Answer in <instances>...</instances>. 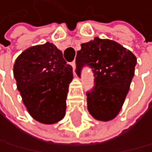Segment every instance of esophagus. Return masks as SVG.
Listing matches in <instances>:
<instances>
[{"label":"esophagus","instance_id":"1","mask_svg":"<svg viewBox=\"0 0 152 152\" xmlns=\"http://www.w3.org/2000/svg\"><path fill=\"white\" fill-rule=\"evenodd\" d=\"M70 64H71V66H72V68H73V70H75V67H76V64H75V61L71 62V63H70Z\"/></svg>","mask_w":152,"mask_h":152}]
</instances>
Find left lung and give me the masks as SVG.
<instances>
[{
  "label": "left lung",
  "mask_w": 152,
  "mask_h": 152,
  "mask_svg": "<svg viewBox=\"0 0 152 152\" xmlns=\"http://www.w3.org/2000/svg\"><path fill=\"white\" fill-rule=\"evenodd\" d=\"M76 56V74L91 68L94 86L86 92L88 109L95 119H113L124 104L134 76L136 57L116 42L95 38L81 45Z\"/></svg>",
  "instance_id": "8db88e82"
}]
</instances>
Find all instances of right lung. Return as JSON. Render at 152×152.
Returning <instances> with one entry per match:
<instances>
[{
  "instance_id": "obj_1",
  "label": "right lung",
  "mask_w": 152,
  "mask_h": 152,
  "mask_svg": "<svg viewBox=\"0 0 152 152\" xmlns=\"http://www.w3.org/2000/svg\"><path fill=\"white\" fill-rule=\"evenodd\" d=\"M13 72L23 102L35 120L53 124L63 119L73 71L62 51L50 43L32 46L17 58Z\"/></svg>"
}]
</instances>
